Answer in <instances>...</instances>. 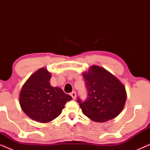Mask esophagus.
<instances>
[{
	"mask_svg": "<svg viewBox=\"0 0 150 150\" xmlns=\"http://www.w3.org/2000/svg\"><path fill=\"white\" fill-rule=\"evenodd\" d=\"M70 95H71V97H72L73 100H74L75 98H76V93L75 91H73V92H71V93H70Z\"/></svg>",
	"mask_w": 150,
	"mask_h": 150,
	"instance_id": "esophagus-1",
	"label": "esophagus"
}]
</instances>
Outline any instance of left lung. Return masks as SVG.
I'll return each mask as SVG.
<instances>
[{
	"label": "left lung",
	"mask_w": 150,
	"mask_h": 150,
	"mask_svg": "<svg viewBox=\"0 0 150 150\" xmlns=\"http://www.w3.org/2000/svg\"><path fill=\"white\" fill-rule=\"evenodd\" d=\"M88 98L79 103L83 114L96 122L115 118L126 103V88L117 78L104 67L92 65L83 73Z\"/></svg>",
	"instance_id": "left-lung-1"
}]
</instances>
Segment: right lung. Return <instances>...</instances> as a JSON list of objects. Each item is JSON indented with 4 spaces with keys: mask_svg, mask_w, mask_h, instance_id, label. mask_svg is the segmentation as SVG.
I'll return each instance as SVG.
<instances>
[{
    "mask_svg": "<svg viewBox=\"0 0 150 150\" xmlns=\"http://www.w3.org/2000/svg\"><path fill=\"white\" fill-rule=\"evenodd\" d=\"M50 72L39 69L22 86L19 96L22 109L30 119L40 123L50 122L61 113L65 104L72 100L61 88L52 87Z\"/></svg>",
    "mask_w": 150,
    "mask_h": 150,
    "instance_id": "right-lung-1",
    "label": "right lung"
}]
</instances>
